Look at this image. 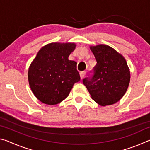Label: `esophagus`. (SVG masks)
Here are the masks:
<instances>
[{
    "mask_svg": "<svg viewBox=\"0 0 150 150\" xmlns=\"http://www.w3.org/2000/svg\"><path fill=\"white\" fill-rule=\"evenodd\" d=\"M85 75H86V72L85 71H83L80 72V77H81V79H82L85 77Z\"/></svg>",
    "mask_w": 150,
    "mask_h": 150,
    "instance_id": "1",
    "label": "esophagus"
}]
</instances>
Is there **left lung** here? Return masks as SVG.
Listing matches in <instances>:
<instances>
[{"label": "left lung", "instance_id": "8db88e82", "mask_svg": "<svg viewBox=\"0 0 150 150\" xmlns=\"http://www.w3.org/2000/svg\"><path fill=\"white\" fill-rule=\"evenodd\" d=\"M90 49L96 64L93 75L83 79V84L98 105H113L122 98L130 83V73L126 59L108 45L100 44Z\"/></svg>", "mask_w": 150, "mask_h": 150}]
</instances>
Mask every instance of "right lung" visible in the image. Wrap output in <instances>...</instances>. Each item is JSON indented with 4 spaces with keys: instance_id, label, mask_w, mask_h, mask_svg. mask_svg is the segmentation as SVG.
<instances>
[{
    "instance_id": "add662e5",
    "label": "right lung",
    "mask_w": 150,
    "mask_h": 150,
    "mask_svg": "<svg viewBox=\"0 0 150 150\" xmlns=\"http://www.w3.org/2000/svg\"><path fill=\"white\" fill-rule=\"evenodd\" d=\"M74 43H51L42 47L28 69L30 87L35 97L54 105L67 97L81 78L77 63L69 60Z\"/></svg>"
}]
</instances>
